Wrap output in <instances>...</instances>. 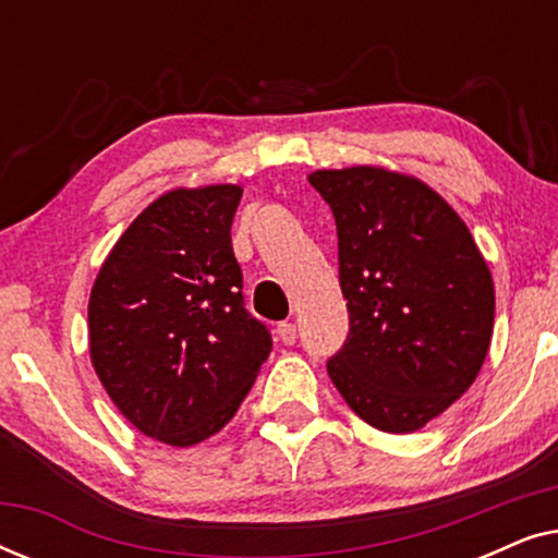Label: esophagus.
<instances>
[{
  "mask_svg": "<svg viewBox=\"0 0 558 558\" xmlns=\"http://www.w3.org/2000/svg\"><path fill=\"white\" fill-rule=\"evenodd\" d=\"M277 338L284 342V345H294V342H296V325L294 323H279L277 325Z\"/></svg>",
  "mask_w": 558,
  "mask_h": 558,
  "instance_id": "34e87169",
  "label": "esophagus"
}]
</instances>
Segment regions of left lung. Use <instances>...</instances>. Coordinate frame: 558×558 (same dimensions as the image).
Masks as SVG:
<instances>
[{
	"mask_svg": "<svg viewBox=\"0 0 558 558\" xmlns=\"http://www.w3.org/2000/svg\"><path fill=\"white\" fill-rule=\"evenodd\" d=\"M338 223L350 332L327 363L365 424L422 429L475 384L495 323V284L470 228L414 174L378 165L315 170Z\"/></svg>",
	"mask_w": 558,
	"mask_h": 558,
	"instance_id": "obj_1",
	"label": "left lung"
}]
</instances>
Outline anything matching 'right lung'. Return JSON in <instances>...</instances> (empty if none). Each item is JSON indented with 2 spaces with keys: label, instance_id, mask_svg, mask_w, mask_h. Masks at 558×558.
<instances>
[{
  "label": "right lung",
  "instance_id": "add662e5",
  "mask_svg": "<svg viewBox=\"0 0 558 558\" xmlns=\"http://www.w3.org/2000/svg\"><path fill=\"white\" fill-rule=\"evenodd\" d=\"M241 185L174 187L121 233L88 300L90 363L147 437L193 447L231 422L271 353L243 307L231 223Z\"/></svg>",
  "mask_w": 558,
  "mask_h": 558
}]
</instances>
